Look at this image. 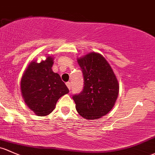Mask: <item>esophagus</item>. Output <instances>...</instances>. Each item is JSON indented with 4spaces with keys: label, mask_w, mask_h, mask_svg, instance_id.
Here are the masks:
<instances>
[{
    "label": "esophagus",
    "mask_w": 155,
    "mask_h": 155,
    "mask_svg": "<svg viewBox=\"0 0 155 155\" xmlns=\"http://www.w3.org/2000/svg\"><path fill=\"white\" fill-rule=\"evenodd\" d=\"M66 86H67V87H68V89H69V90H70V89H71V83L70 82L66 83Z\"/></svg>",
    "instance_id": "esophagus-1"
}]
</instances>
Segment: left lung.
Listing matches in <instances>:
<instances>
[{
    "instance_id": "8db88e82",
    "label": "left lung",
    "mask_w": 155,
    "mask_h": 155,
    "mask_svg": "<svg viewBox=\"0 0 155 155\" xmlns=\"http://www.w3.org/2000/svg\"><path fill=\"white\" fill-rule=\"evenodd\" d=\"M84 76V89L72 96L76 109L86 119H97L112 109L119 86L114 71L105 58L95 52L78 61Z\"/></svg>"
}]
</instances>
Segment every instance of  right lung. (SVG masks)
Returning <instances> with one entry per match:
<instances>
[{"label":"right lung","mask_w":155,"mask_h":155,"mask_svg":"<svg viewBox=\"0 0 155 155\" xmlns=\"http://www.w3.org/2000/svg\"><path fill=\"white\" fill-rule=\"evenodd\" d=\"M53 58L31 62L23 75L21 92L26 105L38 116H46L55 108L60 97L69 89L58 73L53 72Z\"/></svg>","instance_id":"obj_1"}]
</instances>
